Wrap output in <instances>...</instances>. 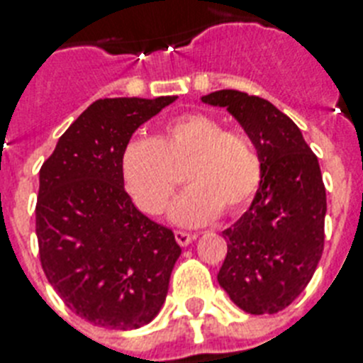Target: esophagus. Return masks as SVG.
Instances as JSON below:
<instances>
[{
	"instance_id": "34e87169",
	"label": "esophagus",
	"mask_w": 363,
	"mask_h": 363,
	"mask_svg": "<svg viewBox=\"0 0 363 363\" xmlns=\"http://www.w3.org/2000/svg\"><path fill=\"white\" fill-rule=\"evenodd\" d=\"M175 240L181 247H188V245L196 240V234L184 233V230H175Z\"/></svg>"
}]
</instances>
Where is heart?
I'll return each mask as SVG.
<instances>
[{"mask_svg": "<svg viewBox=\"0 0 363 363\" xmlns=\"http://www.w3.org/2000/svg\"><path fill=\"white\" fill-rule=\"evenodd\" d=\"M184 166L188 188L167 214L181 227L212 223L221 210L240 212L262 181V158L252 140L225 130L221 121L203 112L172 118L155 138L135 136L121 151L125 188L149 216L162 214L177 186L173 169Z\"/></svg>", "mask_w": 363, "mask_h": 363, "instance_id": "b5f03b06", "label": "heart"}]
</instances>
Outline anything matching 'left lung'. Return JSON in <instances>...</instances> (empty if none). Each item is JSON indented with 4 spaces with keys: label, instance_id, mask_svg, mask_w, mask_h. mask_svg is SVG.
<instances>
[{
    "label": "left lung",
    "instance_id": "8db88e82",
    "mask_svg": "<svg viewBox=\"0 0 363 363\" xmlns=\"http://www.w3.org/2000/svg\"><path fill=\"white\" fill-rule=\"evenodd\" d=\"M201 101L227 108L262 158L251 206L223 230L218 282L243 312L277 313L297 299L321 260L327 194L318 157L299 127L262 97L218 90Z\"/></svg>",
    "mask_w": 363,
    "mask_h": 363
}]
</instances>
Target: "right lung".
<instances>
[{"instance_id":"obj_1","label":"right lung","mask_w":363,"mask_h":363,"mask_svg":"<svg viewBox=\"0 0 363 363\" xmlns=\"http://www.w3.org/2000/svg\"><path fill=\"white\" fill-rule=\"evenodd\" d=\"M112 97L88 106L40 169L36 236L44 273L79 318L112 330L153 321L181 247L130 201L121 151L140 125L172 105Z\"/></svg>"}]
</instances>
